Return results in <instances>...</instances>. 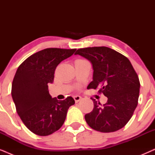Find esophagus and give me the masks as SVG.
Returning a JSON list of instances; mask_svg holds the SVG:
<instances>
[{
    "instance_id": "esophagus-1",
    "label": "esophagus",
    "mask_w": 155,
    "mask_h": 155,
    "mask_svg": "<svg viewBox=\"0 0 155 155\" xmlns=\"http://www.w3.org/2000/svg\"><path fill=\"white\" fill-rule=\"evenodd\" d=\"M73 98H74V99H75V102L77 103V102H78V101L80 100V99H81V97L78 96V95H77V96H74Z\"/></svg>"
}]
</instances>
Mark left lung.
Returning <instances> with one entry per match:
<instances>
[{
    "label": "left lung",
    "mask_w": 155,
    "mask_h": 155,
    "mask_svg": "<svg viewBox=\"0 0 155 155\" xmlns=\"http://www.w3.org/2000/svg\"><path fill=\"white\" fill-rule=\"evenodd\" d=\"M75 55L90 61L94 70L93 80L87 89L99 88L108 98L101 104L92 99V111L84 116L92 129L114 132L126 126L136 109L140 93L139 78L128 58L106 46L79 48Z\"/></svg>",
    "instance_id": "8db88e82"
}]
</instances>
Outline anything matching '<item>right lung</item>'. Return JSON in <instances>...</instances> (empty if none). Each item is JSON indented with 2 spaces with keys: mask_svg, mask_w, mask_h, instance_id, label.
Masks as SVG:
<instances>
[{
  "mask_svg": "<svg viewBox=\"0 0 155 155\" xmlns=\"http://www.w3.org/2000/svg\"><path fill=\"white\" fill-rule=\"evenodd\" d=\"M76 51L48 48L28 57L17 70L12 84V97L21 120L36 135L46 136L60 129L72 97L64 100L52 98L48 84L53 83L57 65Z\"/></svg>",
  "mask_w": 155,
  "mask_h": 155,
  "instance_id": "1",
  "label": "right lung"
}]
</instances>
